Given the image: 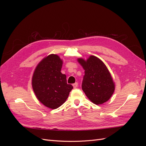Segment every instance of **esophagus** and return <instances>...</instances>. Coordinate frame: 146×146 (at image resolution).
<instances>
[{
  "mask_svg": "<svg viewBox=\"0 0 146 146\" xmlns=\"http://www.w3.org/2000/svg\"><path fill=\"white\" fill-rule=\"evenodd\" d=\"M72 86H73V87H74V88H76L78 86V83L76 82V83H74L73 85H72Z\"/></svg>",
  "mask_w": 146,
  "mask_h": 146,
  "instance_id": "obj_1",
  "label": "esophagus"
}]
</instances>
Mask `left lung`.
<instances>
[{
    "label": "left lung",
    "mask_w": 146,
    "mask_h": 146,
    "mask_svg": "<svg viewBox=\"0 0 146 146\" xmlns=\"http://www.w3.org/2000/svg\"><path fill=\"white\" fill-rule=\"evenodd\" d=\"M77 61L85 70L82 88L87 98L96 105L107 102L115 90V84L105 63L94 55L86 60L78 58Z\"/></svg>",
    "instance_id": "left-lung-1"
}]
</instances>
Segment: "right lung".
Here are the masks:
<instances>
[{
  "label": "right lung",
  "mask_w": 146,
  "mask_h": 146,
  "mask_svg": "<svg viewBox=\"0 0 146 146\" xmlns=\"http://www.w3.org/2000/svg\"><path fill=\"white\" fill-rule=\"evenodd\" d=\"M63 60L56 54L44 57L35 68L32 85L38 100L46 107L56 109L68 99L73 86L61 72Z\"/></svg>",
  "instance_id": "1"
}]
</instances>
